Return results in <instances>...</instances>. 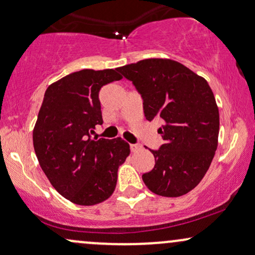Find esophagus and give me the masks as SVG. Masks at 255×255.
I'll list each match as a JSON object with an SVG mask.
<instances>
[{
    "mask_svg": "<svg viewBox=\"0 0 255 255\" xmlns=\"http://www.w3.org/2000/svg\"><path fill=\"white\" fill-rule=\"evenodd\" d=\"M140 148H141V146L137 145V144H131L130 145V151L131 152H137L140 150Z\"/></svg>",
    "mask_w": 255,
    "mask_h": 255,
    "instance_id": "obj_1",
    "label": "esophagus"
}]
</instances>
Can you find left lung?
<instances>
[{"mask_svg":"<svg viewBox=\"0 0 255 255\" xmlns=\"http://www.w3.org/2000/svg\"><path fill=\"white\" fill-rule=\"evenodd\" d=\"M144 99L145 118L160 120L163 145L142 175L154 194L176 198L198 186L218 146L219 111L209 83L170 58H146L116 68Z\"/></svg>","mask_w":255,"mask_h":255,"instance_id":"1","label":"left lung"}]
</instances>
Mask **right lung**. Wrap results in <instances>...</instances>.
Listing matches in <instances>:
<instances>
[{"mask_svg":"<svg viewBox=\"0 0 255 255\" xmlns=\"http://www.w3.org/2000/svg\"><path fill=\"white\" fill-rule=\"evenodd\" d=\"M121 79L116 69H81L52 83L44 95L32 135L34 152L52 187L74 204L92 206L110 198L119 166L130 153L121 137H90L103 124L99 90Z\"/></svg>","mask_w":255,"mask_h":255,"instance_id":"add662e5","label":"right lung"}]
</instances>
